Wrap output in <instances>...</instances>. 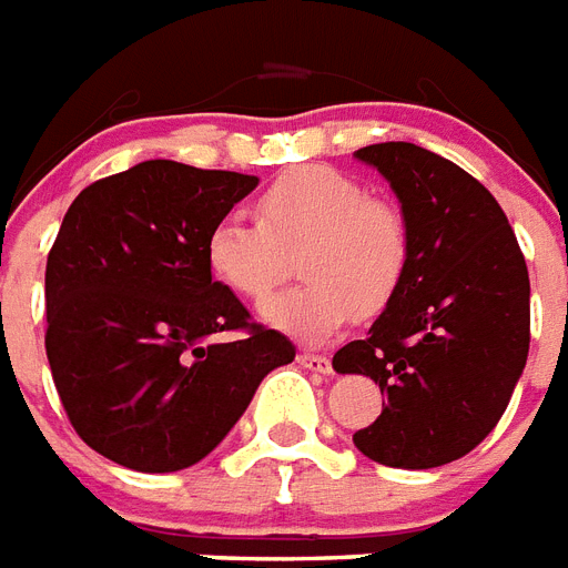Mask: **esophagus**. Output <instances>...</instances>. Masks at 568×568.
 <instances>
[{"mask_svg":"<svg viewBox=\"0 0 568 568\" xmlns=\"http://www.w3.org/2000/svg\"><path fill=\"white\" fill-rule=\"evenodd\" d=\"M298 363H302V366L311 372H322V375H325V372H331V361L325 355H311V352H302V355H298Z\"/></svg>","mask_w":568,"mask_h":568,"instance_id":"1","label":"esophagus"}]
</instances>
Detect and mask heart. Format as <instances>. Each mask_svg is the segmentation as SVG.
Here are the masks:
<instances>
[{"label":"heart","mask_w":568,"mask_h":568,"mask_svg":"<svg viewBox=\"0 0 568 568\" xmlns=\"http://www.w3.org/2000/svg\"><path fill=\"white\" fill-rule=\"evenodd\" d=\"M257 220L229 213L205 240L207 270L222 287L261 302L287 275L296 252L298 287L261 307L263 322L305 343L334 337L352 316L372 320L398 296L410 266L405 216L331 166H296L263 190Z\"/></svg>","instance_id":"heart-1"}]
</instances>
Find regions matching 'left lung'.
Listing matches in <instances>:
<instances>
[{
  "mask_svg": "<svg viewBox=\"0 0 568 568\" xmlns=\"http://www.w3.org/2000/svg\"><path fill=\"white\" fill-rule=\"evenodd\" d=\"M389 181L410 231V266L369 337L334 355L387 407L355 446L375 464L434 469L496 428L530 346V281L516 234L478 179L416 143L355 152Z\"/></svg>",
  "mask_w": 568,
  "mask_h": 568,
  "instance_id": "1",
  "label": "left lung"
}]
</instances>
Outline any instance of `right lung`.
<instances>
[{
	"label": "right lung",
	"mask_w": 568,
	"mask_h": 568,
	"mask_svg": "<svg viewBox=\"0 0 568 568\" xmlns=\"http://www.w3.org/2000/svg\"><path fill=\"white\" fill-rule=\"evenodd\" d=\"M255 187V175L143 161L93 181L63 216L47 261V357L75 434L113 464H199L296 357L205 261L213 222ZM222 329L241 337L213 341Z\"/></svg>",
	"instance_id": "right-lung-1"
}]
</instances>
